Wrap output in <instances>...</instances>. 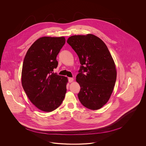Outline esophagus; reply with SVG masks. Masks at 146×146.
I'll return each instance as SVG.
<instances>
[{
  "label": "esophagus",
  "mask_w": 146,
  "mask_h": 146,
  "mask_svg": "<svg viewBox=\"0 0 146 146\" xmlns=\"http://www.w3.org/2000/svg\"><path fill=\"white\" fill-rule=\"evenodd\" d=\"M73 78H68V82L70 83H72L73 81Z\"/></svg>",
  "instance_id": "1"
}]
</instances>
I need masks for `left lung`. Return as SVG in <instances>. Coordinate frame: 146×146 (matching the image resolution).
I'll list each match as a JSON object with an SVG mask.
<instances>
[{
    "label": "left lung",
    "mask_w": 146,
    "mask_h": 146,
    "mask_svg": "<svg viewBox=\"0 0 146 146\" xmlns=\"http://www.w3.org/2000/svg\"><path fill=\"white\" fill-rule=\"evenodd\" d=\"M67 43L81 64L76 76L80 86L79 100L87 108L99 110L109 100L116 82L117 71L111 54L104 42L94 35H73Z\"/></svg>",
    "instance_id": "obj_1"
}]
</instances>
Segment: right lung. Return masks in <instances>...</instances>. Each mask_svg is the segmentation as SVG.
<instances>
[{
    "mask_svg": "<svg viewBox=\"0 0 146 146\" xmlns=\"http://www.w3.org/2000/svg\"><path fill=\"white\" fill-rule=\"evenodd\" d=\"M65 42L64 37H42L25 57L22 87L31 102L42 111H54L65 97L67 78L54 73L58 65L56 57Z\"/></svg>",
    "mask_w": 146,
    "mask_h": 146,
    "instance_id": "obj_1",
    "label": "right lung"
}]
</instances>
